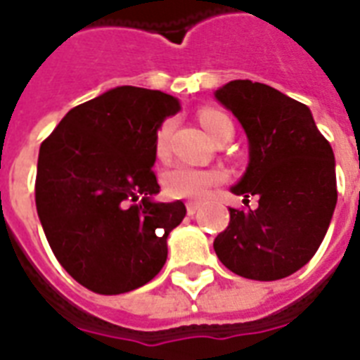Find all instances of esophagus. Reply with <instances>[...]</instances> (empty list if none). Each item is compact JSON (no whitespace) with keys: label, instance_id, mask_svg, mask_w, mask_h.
<instances>
[{"label":"esophagus","instance_id":"obj_1","mask_svg":"<svg viewBox=\"0 0 360 360\" xmlns=\"http://www.w3.org/2000/svg\"><path fill=\"white\" fill-rule=\"evenodd\" d=\"M200 209V202H186V213L194 214Z\"/></svg>","mask_w":360,"mask_h":360}]
</instances>
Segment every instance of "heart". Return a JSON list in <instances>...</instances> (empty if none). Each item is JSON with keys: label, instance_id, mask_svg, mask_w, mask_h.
<instances>
[{"label": "heart", "instance_id": "1", "mask_svg": "<svg viewBox=\"0 0 360 360\" xmlns=\"http://www.w3.org/2000/svg\"><path fill=\"white\" fill-rule=\"evenodd\" d=\"M198 117L211 138H217L226 129H233L230 117L219 110L203 108ZM172 132H174V120L162 121L155 132L153 147H155V155L158 158H164L168 155ZM222 179H224V175L219 169H202L192 168L186 164H177L162 175V186L166 194L172 198H202L211 186L219 185Z\"/></svg>", "mask_w": 360, "mask_h": 360}]
</instances>
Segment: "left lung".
Wrapping results in <instances>:
<instances>
[{
    "label": "left lung",
    "instance_id": "obj_1",
    "mask_svg": "<svg viewBox=\"0 0 360 360\" xmlns=\"http://www.w3.org/2000/svg\"><path fill=\"white\" fill-rule=\"evenodd\" d=\"M214 97L248 138L250 162L231 192L257 196L254 211L230 207L214 252L239 276L285 278L312 259L329 230L338 198L333 147L308 106L274 87L233 80Z\"/></svg>",
    "mask_w": 360,
    "mask_h": 360
}]
</instances>
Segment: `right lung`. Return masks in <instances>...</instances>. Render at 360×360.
Instances as JSON below:
<instances>
[{
    "label": "right lung",
    "mask_w": 360,
    "mask_h": 360,
    "mask_svg": "<svg viewBox=\"0 0 360 360\" xmlns=\"http://www.w3.org/2000/svg\"><path fill=\"white\" fill-rule=\"evenodd\" d=\"M179 108L162 91L115 87L75 106L41 143L37 213L53 256L87 290L120 295L164 267L186 207L151 200L160 191L153 141Z\"/></svg>",
    "instance_id": "obj_1"
}]
</instances>
